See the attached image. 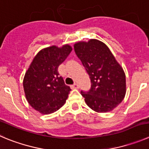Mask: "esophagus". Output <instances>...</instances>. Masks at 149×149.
Segmentation results:
<instances>
[{"label":"esophagus","instance_id":"34e87169","mask_svg":"<svg viewBox=\"0 0 149 149\" xmlns=\"http://www.w3.org/2000/svg\"><path fill=\"white\" fill-rule=\"evenodd\" d=\"M70 87H71L72 89H78V88H79V85H78L77 84H76V83H75V84H73V85L70 86Z\"/></svg>","mask_w":149,"mask_h":149}]
</instances>
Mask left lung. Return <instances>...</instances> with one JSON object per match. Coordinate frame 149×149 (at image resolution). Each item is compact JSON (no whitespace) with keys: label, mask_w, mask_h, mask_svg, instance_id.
Instances as JSON below:
<instances>
[{"label":"left lung","mask_w":149,"mask_h":149,"mask_svg":"<svg viewBox=\"0 0 149 149\" xmlns=\"http://www.w3.org/2000/svg\"><path fill=\"white\" fill-rule=\"evenodd\" d=\"M75 53L90 76L91 88L81 92L86 104L97 112L115 109L126 95V76L109 48L95 39L74 44Z\"/></svg>","instance_id":"obj_1"}]
</instances>
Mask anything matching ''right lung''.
Returning <instances> with one entry per match:
<instances>
[{
    "label": "right lung",
    "instance_id": "add662e5",
    "mask_svg": "<svg viewBox=\"0 0 149 149\" xmlns=\"http://www.w3.org/2000/svg\"><path fill=\"white\" fill-rule=\"evenodd\" d=\"M72 48L52 45L39 51L26 72L23 88L28 102L35 110L48 115L60 109L70 93L69 86L59 76L58 68Z\"/></svg>",
    "mask_w": 149,
    "mask_h": 149
}]
</instances>
